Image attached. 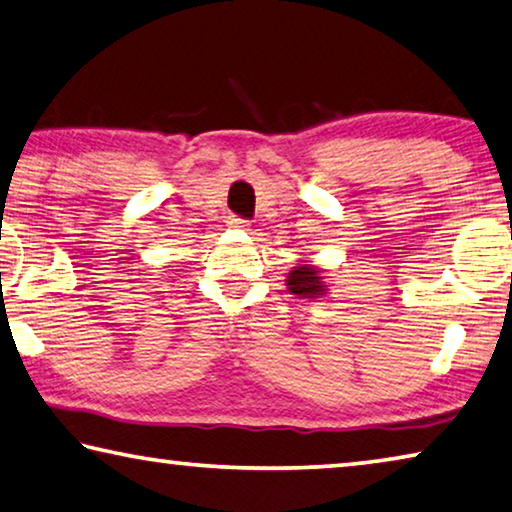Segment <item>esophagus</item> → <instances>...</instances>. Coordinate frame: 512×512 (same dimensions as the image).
<instances>
[{
  "instance_id": "obj_1",
  "label": "esophagus",
  "mask_w": 512,
  "mask_h": 512,
  "mask_svg": "<svg viewBox=\"0 0 512 512\" xmlns=\"http://www.w3.org/2000/svg\"><path fill=\"white\" fill-rule=\"evenodd\" d=\"M227 223H230L232 227H239V230H246L248 227V221H243V218H237V216H232Z\"/></svg>"
}]
</instances>
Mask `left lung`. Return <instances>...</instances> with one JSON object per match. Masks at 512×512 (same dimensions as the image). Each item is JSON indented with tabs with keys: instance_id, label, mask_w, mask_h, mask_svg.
Here are the masks:
<instances>
[{
	"instance_id": "left-lung-1",
	"label": "left lung",
	"mask_w": 512,
	"mask_h": 512,
	"mask_svg": "<svg viewBox=\"0 0 512 512\" xmlns=\"http://www.w3.org/2000/svg\"><path fill=\"white\" fill-rule=\"evenodd\" d=\"M285 282L291 294H296L300 298H319L328 291V285L326 280H323L319 266L312 264L294 266V269L287 273Z\"/></svg>"
}]
</instances>
